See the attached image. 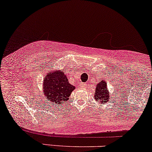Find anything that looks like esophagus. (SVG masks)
<instances>
[{
    "label": "esophagus",
    "instance_id": "obj_1",
    "mask_svg": "<svg viewBox=\"0 0 152 152\" xmlns=\"http://www.w3.org/2000/svg\"><path fill=\"white\" fill-rule=\"evenodd\" d=\"M81 86L82 88H86L87 86V84H86V83H81Z\"/></svg>",
    "mask_w": 152,
    "mask_h": 152
}]
</instances>
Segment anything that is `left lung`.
<instances>
[{
  "mask_svg": "<svg viewBox=\"0 0 152 152\" xmlns=\"http://www.w3.org/2000/svg\"><path fill=\"white\" fill-rule=\"evenodd\" d=\"M110 98V97L109 96L108 90L107 89V83L104 81H100L96 86L95 98L101 103L108 101Z\"/></svg>",
  "mask_w": 152,
  "mask_h": 152,
  "instance_id": "obj_1",
  "label": "left lung"
}]
</instances>
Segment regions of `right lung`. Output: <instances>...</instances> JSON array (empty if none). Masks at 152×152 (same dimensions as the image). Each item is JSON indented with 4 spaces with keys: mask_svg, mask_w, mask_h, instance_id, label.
I'll return each instance as SVG.
<instances>
[{
    "mask_svg": "<svg viewBox=\"0 0 152 152\" xmlns=\"http://www.w3.org/2000/svg\"><path fill=\"white\" fill-rule=\"evenodd\" d=\"M44 94L47 99L54 103L61 104L69 100L71 93L75 89L69 83L68 78L62 71H54L45 78Z\"/></svg>",
    "mask_w": 152,
    "mask_h": 152,
    "instance_id": "obj_1",
    "label": "right lung"
}]
</instances>
